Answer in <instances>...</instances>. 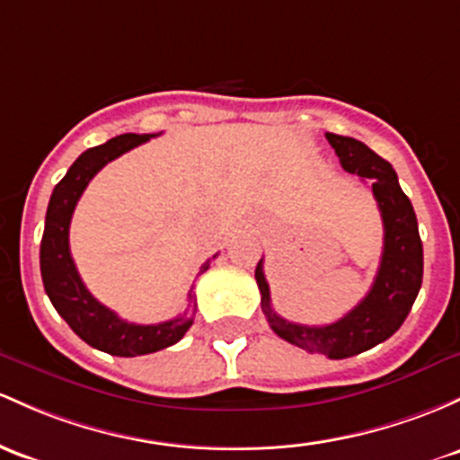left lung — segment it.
I'll list each match as a JSON object with an SVG mask.
<instances>
[{
    "mask_svg": "<svg viewBox=\"0 0 460 460\" xmlns=\"http://www.w3.org/2000/svg\"><path fill=\"white\" fill-rule=\"evenodd\" d=\"M325 137L347 172L371 181L385 222V251L369 295L336 323L307 327L281 319L272 310L264 260L257 261L255 279L261 295V312L277 336L310 353L342 360L380 345L400 330L421 288L423 246L415 209L402 191L393 165L362 141L334 133H327Z\"/></svg>",
    "mask_w": 460,
    "mask_h": 460,
    "instance_id": "left-lung-1",
    "label": "left lung"
}]
</instances>
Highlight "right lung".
Wrapping results in <instances>:
<instances>
[{
    "mask_svg": "<svg viewBox=\"0 0 460 460\" xmlns=\"http://www.w3.org/2000/svg\"><path fill=\"white\" fill-rule=\"evenodd\" d=\"M150 137L155 135L126 133L109 139L107 144L84 150L54 188L48 214H45L41 240V277L45 292L75 334L87 345L107 351L111 356L133 358L165 349L179 342L194 323V316H190L188 312L172 321L156 323V325H137V323L119 319L113 310L100 304L87 290L69 253V222L89 181L109 161L118 159L119 155L128 153ZM207 269H209V261H205L200 272Z\"/></svg>",
    "mask_w": 460,
    "mask_h": 460,
    "instance_id": "add662e5",
    "label": "right lung"
}]
</instances>
